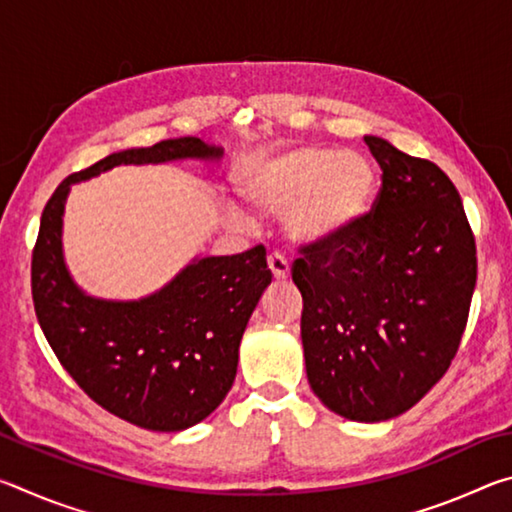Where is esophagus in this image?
<instances>
[{
    "label": "esophagus",
    "instance_id": "1",
    "mask_svg": "<svg viewBox=\"0 0 512 512\" xmlns=\"http://www.w3.org/2000/svg\"><path fill=\"white\" fill-rule=\"evenodd\" d=\"M268 268H271L275 280H287L289 277V262H287V257L280 253L268 255Z\"/></svg>",
    "mask_w": 512,
    "mask_h": 512
}]
</instances>
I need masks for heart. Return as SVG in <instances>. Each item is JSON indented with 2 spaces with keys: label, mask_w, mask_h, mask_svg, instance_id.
I'll list each match as a JSON object with an SVG mask.
<instances>
[{
  "label": "heart",
  "mask_w": 512,
  "mask_h": 512,
  "mask_svg": "<svg viewBox=\"0 0 512 512\" xmlns=\"http://www.w3.org/2000/svg\"><path fill=\"white\" fill-rule=\"evenodd\" d=\"M239 194L266 214H284L296 239H327L368 212L377 171L366 155L302 144L250 158L237 176Z\"/></svg>",
  "instance_id": "obj_1"
}]
</instances>
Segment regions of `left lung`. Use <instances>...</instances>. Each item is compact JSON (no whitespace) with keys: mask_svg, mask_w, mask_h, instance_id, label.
Masks as SVG:
<instances>
[{"mask_svg":"<svg viewBox=\"0 0 512 512\" xmlns=\"http://www.w3.org/2000/svg\"><path fill=\"white\" fill-rule=\"evenodd\" d=\"M381 167L372 210L302 244L291 277L311 391L329 411L381 422L445 375L465 332L476 244L458 189L429 160L366 135Z\"/></svg>","mask_w":512,"mask_h":512,"instance_id":"left-lung-1","label":"left lung"}]
</instances>
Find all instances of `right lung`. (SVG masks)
Segmentation results:
<instances>
[{
	"label": "right lung",
	"mask_w": 512,
	"mask_h": 512,
	"mask_svg": "<svg viewBox=\"0 0 512 512\" xmlns=\"http://www.w3.org/2000/svg\"><path fill=\"white\" fill-rule=\"evenodd\" d=\"M198 137L112 153L67 176L42 210L31 259V293L51 350L88 397L117 418L151 431H183L223 402L237 375L248 318L271 284L266 248L201 257L167 287L133 302L99 300L76 287L63 262L69 185L117 164L183 158L219 160Z\"/></svg>",
	"instance_id": "add662e5"
}]
</instances>
